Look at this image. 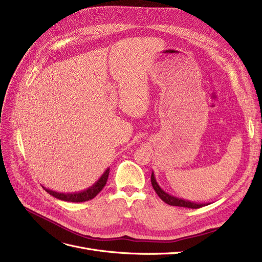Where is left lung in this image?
Wrapping results in <instances>:
<instances>
[{
	"label": "left lung",
	"mask_w": 262,
	"mask_h": 262,
	"mask_svg": "<svg viewBox=\"0 0 262 262\" xmlns=\"http://www.w3.org/2000/svg\"><path fill=\"white\" fill-rule=\"evenodd\" d=\"M151 182H152V186L154 188V190L156 191V194L158 195V197L161 198L164 202H166L169 206H176V207H182V208H189V209H199L202 208L204 206H207V204H203V203H195V202H190L184 199H181V198H177L173 197L171 195L167 194L166 191H164L159 185L157 184V182L155 180L154 173L152 172L151 176Z\"/></svg>",
	"instance_id": "obj_1"
}]
</instances>
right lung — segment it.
I'll return each mask as SVG.
<instances>
[{
	"instance_id": "add662e5",
	"label": "right lung",
	"mask_w": 262,
	"mask_h": 262,
	"mask_svg": "<svg viewBox=\"0 0 262 262\" xmlns=\"http://www.w3.org/2000/svg\"><path fill=\"white\" fill-rule=\"evenodd\" d=\"M109 170L110 168H107L106 171L101 174V177L97 180V182L89 187L85 190L82 191H79V192H73V194H64V192H58V191H54V190H50L48 188H45L48 194H50L51 196L58 198L60 200H64V201H70V202H83V201H88L93 199L94 197H96V195L98 192L104 188V186L107 183V180H108V176H109Z\"/></svg>"
}]
</instances>
